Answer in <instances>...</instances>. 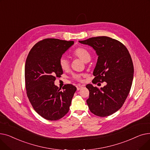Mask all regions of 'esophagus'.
Here are the masks:
<instances>
[{"mask_svg": "<svg viewBox=\"0 0 150 150\" xmlns=\"http://www.w3.org/2000/svg\"><path fill=\"white\" fill-rule=\"evenodd\" d=\"M84 85H78L77 86V87H76V88H77V90L78 91H79V90H80L81 88H83V87H84Z\"/></svg>", "mask_w": 150, "mask_h": 150, "instance_id": "1", "label": "esophagus"}]
</instances>
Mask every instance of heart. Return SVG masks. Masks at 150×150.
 <instances>
[{"label": "heart", "mask_w": 150, "mask_h": 150, "mask_svg": "<svg viewBox=\"0 0 150 150\" xmlns=\"http://www.w3.org/2000/svg\"><path fill=\"white\" fill-rule=\"evenodd\" d=\"M72 54L74 57L80 58L84 62L89 61L91 58L90 53L86 49L83 48V47H78V48L76 49L73 52ZM59 64L62 70H67L69 69V60L64 57H62L59 59ZM86 76V75L84 74H78L74 75L72 78L78 81H83V78L85 77Z\"/></svg>", "instance_id": "1"}]
</instances>
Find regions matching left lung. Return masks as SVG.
<instances>
[{"mask_svg": "<svg viewBox=\"0 0 150 150\" xmlns=\"http://www.w3.org/2000/svg\"><path fill=\"white\" fill-rule=\"evenodd\" d=\"M79 42L91 46L98 56L92 82H106L100 89L92 84L86 85L89 91L86 100L89 109L96 115L109 116L122 108L131 90L134 75L131 55L122 42L108 36L93 37Z\"/></svg>", "mask_w": 150, "mask_h": 150, "instance_id": "obj_1", "label": "left lung"}]
</instances>
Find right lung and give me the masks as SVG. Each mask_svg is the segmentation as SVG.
<instances>
[{
    "instance_id": "add662e5",
    "label": "right lung",
    "mask_w": 150,
    "mask_h": 150,
    "mask_svg": "<svg viewBox=\"0 0 150 150\" xmlns=\"http://www.w3.org/2000/svg\"><path fill=\"white\" fill-rule=\"evenodd\" d=\"M74 41L47 38L37 42L28 54L25 65L27 95L35 111L46 120H57L69 111L76 91L67 84L55 86L56 76L63 74L59 61Z\"/></svg>"
}]
</instances>
